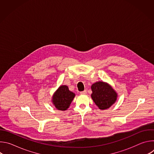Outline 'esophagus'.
I'll list each match as a JSON object with an SVG mask.
<instances>
[{
  "instance_id": "esophagus-1",
  "label": "esophagus",
  "mask_w": 154,
  "mask_h": 154,
  "mask_svg": "<svg viewBox=\"0 0 154 154\" xmlns=\"http://www.w3.org/2000/svg\"><path fill=\"white\" fill-rule=\"evenodd\" d=\"M86 93H87L86 90H84V91L80 92V94H86Z\"/></svg>"
}]
</instances>
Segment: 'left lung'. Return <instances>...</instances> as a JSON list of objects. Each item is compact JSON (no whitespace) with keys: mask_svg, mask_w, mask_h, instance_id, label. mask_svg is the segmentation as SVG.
<instances>
[{"mask_svg":"<svg viewBox=\"0 0 154 154\" xmlns=\"http://www.w3.org/2000/svg\"><path fill=\"white\" fill-rule=\"evenodd\" d=\"M91 97L100 109H106L116 101L118 94L113 88L103 82H97L91 85Z\"/></svg>","mask_w":154,"mask_h":154,"instance_id":"left-lung-1","label":"left lung"}]
</instances>
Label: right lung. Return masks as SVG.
Returning a JSON list of instances; mask_svg holds the SVG:
<instances>
[{"label":"right lung","mask_w":154,"mask_h":154,"mask_svg":"<svg viewBox=\"0 0 154 154\" xmlns=\"http://www.w3.org/2000/svg\"><path fill=\"white\" fill-rule=\"evenodd\" d=\"M75 94L69 90L66 85L60 86L52 96V103L55 108L61 111H65L69 107Z\"/></svg>","instance_id":"right-lung-1"}]
</instances>
